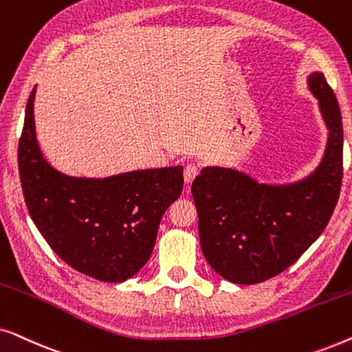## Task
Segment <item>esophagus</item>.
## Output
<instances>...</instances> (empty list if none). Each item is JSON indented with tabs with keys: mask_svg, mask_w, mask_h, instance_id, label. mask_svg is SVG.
<instances>
[{
	"mask_svg": "<svg viewBox=\"0 0 352 352\" xmlns=\"http://www.w3.org/2000/svg\"><path fill=\"white\" fill-rule=\"evenodd\" d=\"M197 175H199V166L194 165V163L187 165L184 168V181H186V184H192V181L195 179Z\"/></svg>",
	"mask_w": 352,
	"mask_h": 352,
	"instance_id": "esophagus-1",
	"label": "esophagus"
}]
</instances>
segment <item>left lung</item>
<instances>
[{"instance_id": "1", "label": "left lung", "mask_w": 352, "mask_h": 352, "mask_svg": "<svg viewBox=\"0 0 352 352\" xmlns=\"http://www.w3.org/2000/svg\"><path fill=\"white\" fill-rule=\"evenodd\" d=\"M327 128L319 165L302 179L261 182L237 168L205 166L192 182L200 247L226 280L252 285L290 267L329 224L343 177L338 100L320 72L307 75Z\"/></svg>"}]
</instances>
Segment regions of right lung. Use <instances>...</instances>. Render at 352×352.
<instances>
[{"mask_svg":"<svg viewBox=\"0 0 352 352\" xmlns=\"http://www.w3.org/2000/svg\"><path fill=\"white\" fill-rule=\"evenodd\" d=\"M36 86L19 142V173L30 218L62 261L100 282L128 280L146 266L158 226L182 192V168L107 177L70 176L43 155L35 129Z\"/></svg>","mask_w":352,"mask_h":352,"instance_id":"obj_1","label":"right lung"}]
</instances>
